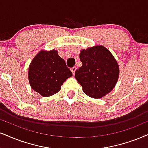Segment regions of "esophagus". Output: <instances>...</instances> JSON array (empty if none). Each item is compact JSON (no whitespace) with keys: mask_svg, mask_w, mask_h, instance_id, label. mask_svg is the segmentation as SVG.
Masks as SVG:
<instances>
[{"mask_svg":"<svg viewBox=\"0 0 148 148\" xmlns=\"http://www.w3.org/2000/svg\"><path fill=\"white\" fill-rule=\"evenodd\" d=\"M76 70H77V68H76V67H73V68L71 69V72H72V73L73 75H75V72Z\"/></svg>","mask_w":148,"mask_h":148,"instance_id":"34e87169","label":"esophagus"}]
</instances>
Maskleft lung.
<instances>
[{"label": "left lung", "instance_id": "left-lung-1", "mask_svg": "<svg viewBox=\"0 0 148 148\" xmlns=\"http://www.w3.org/2000/svg\"><path fill=\"white\" fill-rule=\"evenodd\" d=\"M82 62L75 73V79L86 95L100 99L114 88L119 75V66L108 49L95 45L82 49L79 53Z\"/></svg>", "mask_w": 148, "mask_h": 148}]
</instances>
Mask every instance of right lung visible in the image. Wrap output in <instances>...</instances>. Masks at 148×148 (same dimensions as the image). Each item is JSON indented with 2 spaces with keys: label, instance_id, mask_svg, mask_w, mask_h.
<instances>
[{
  "label": "right lung",
  "instance_id": "obj_1",
  "mask_svg": "<svg viewBox=\"0 0 148 148\" xmlns=\"http://www.w3.org/2000/svg\"><path fill=\"white\" fill-rule=\"evenodd\" d=\"M73 75L58 51L41 50L29 66L28 78L32 89L42 97L59 92L66 79Z\"/></svg>",
  "mask_w": 148,
  "mask_h": 148
}]
</instances>
